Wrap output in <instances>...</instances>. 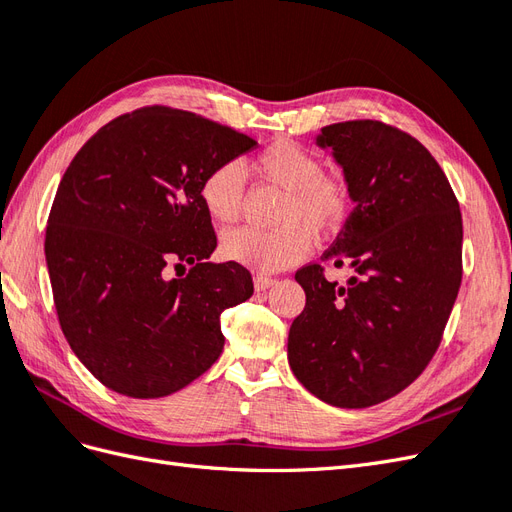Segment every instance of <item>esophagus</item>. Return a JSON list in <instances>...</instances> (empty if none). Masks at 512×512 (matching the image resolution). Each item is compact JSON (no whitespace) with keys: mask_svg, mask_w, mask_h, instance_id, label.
<instances>
[{"mask_svg":"<svg viewBox=\"0 0 512 512\" xmlns=\"http://www.w3.org/2000/svg\"><path fill=\"white\" fill-rule=\"evenodd\" d=\"M273 284H275L273 277H267V275H254V288H256L258 292L271 288Z\"/></svg>","mask_w":512,"mask_h":512,"instance_id":"obj_1","label":"esophagus"}]
</instances>
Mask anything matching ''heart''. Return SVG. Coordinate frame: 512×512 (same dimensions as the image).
<instances>
[{
    "mask_svg": "<svg viewBox=\"0 0 512 512\" xmlns=\"http://www.w3.org/2000/svg\"><path fill=\"white\" fill-rule=\"evenodd\" d=\"M256 173L284 190L277 215V230L237 228L222 237V254L258 273H275L297 265L309 254V232L329 237L344 226L350 211V183L339 173H322V162L312 151L292 143L275 141L258 153ZM245 194V170L230 160L215 164L200 181V200L209 218L232 224L241 213Z\"/></svg>",
    "mask_w": 512,
    "mask_h": 512,
    "instance_id": "b5f03b06",
    "label": "heart"
}]
</instances>
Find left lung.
<instances>
[{
	"label": "left lung",
	"instance_id": "8db88e82",
	"mask_svg": "<svg viewBox=\"0 0 512 512\" xmlns=\"http://www.w3.org/2000/svg\"><path fill=\"white\" fill-rule=\"evenodd\" d=\"M354 209L324 261L353 269L342 287L321 265L297 271L305 309L288 333V363L309 393L369 408L410 386L436 354L461 286V211L431 153L382 121L322 128Z\"/></svg>",
	"mask_w": 512,
	"mask_h": 512
}]
</instances>
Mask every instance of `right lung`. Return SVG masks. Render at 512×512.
<instances>
[{"label":"right lung","mask_w":512,"mask_h":512,"mask_svg":"<svg viewBox=\"0 0 512 512\" xmlns=\"http://www.w3.org/2000/svg\"><path fill=\"white\" fill-rule=\"evenodd\" d=\"M254 147L196 113L145 106L100 128L61 177L44 239L57 318L111 391L166 397L218 361L220 316L254 284L237 262H207L218 239L200 181ZM170 264L191 271L168 281Z\"/></svg>","instance_id":"1"}]
</instances>
